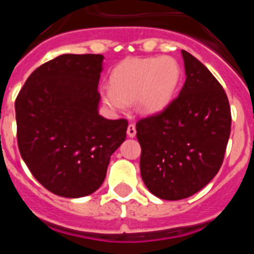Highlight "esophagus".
I'll return each instance as SVG.
<instances>
[{
    "label": "esophagus",
    "mask_w": 254,
    "mask_h": 254,
    "mask_svg": "<svg viewBox=\"0 0 254 254\" xmlns=\"http://www.w3.org/2000/svg\"><path fill=\"white\" fill-rule=\"evenodd\" d=\"M127 134H128V137H134L136 136V126L133 123H129L128 127H127Z\"/></svg>",
    "instance_id": "esophagus-1"
}]
</instances>
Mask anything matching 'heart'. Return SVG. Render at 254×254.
<instances>
[{
	"label": "heart",
	"instance_id": "heart-1",
	"mask_svg": "<svg viewBox=\"0 0 254 254\" xmlns=\"http://www.w3.org/2000/svg\"><path fill=\"white\" fill-rule=\"evenodd\" d=\"M178 61L169 56L127 58L117 64L109 77L111 87L102 90L103 102L113 111H123L136 99L138 111L158 114L173 102L181 81Z\"/></svg>",
	"mask_w": 254,
	"mask_h": 254
}]
</instances>
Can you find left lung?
Here are the masks:
<instances>
[{"mask_svg":"<svg viewBox=\"0 0 254 254\" xmlns=\"http://www.w3.org/2000/svg\"><path fill=\"white\" fill-rule=\"evenodd\" d=\"M182 56L187 77L179 95L165 111L136 123L143 183L169 201L197 193L216 176L232 127L223 86L196 57Z\"/></svg>","mask_w":254,"mask_h":254,"instance_id":"obj_1","label":"left lung"}]
</instances>
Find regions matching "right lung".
Returning a JSON list of instances; mask_svg holds the SVG:
<instances>
[{"label": "right lung", "instance_id": "obj_1", "mask_svg": "<svg viewBox=\"0 0 254 254\" xmlns=\"http://www.w3.org/2000/svg\"><path fill=\"white\" fill-rule=\"evenodd\" d=\"M102 55H62L38 67L15 102L17 145L40 185L78 198L102 186L127 120L98 113Z\"/></svg>", "mask_w": 254, "mask_h": 254}]
</instances>
